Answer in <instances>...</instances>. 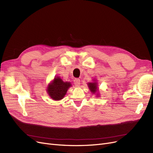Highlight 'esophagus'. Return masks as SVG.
I'll return each mask as SVG.
<instances>
[{
  "instance_id": "esophagus-1",
  "label": "esophagus",
  "mask_w": 153,
  "mask_h": 153,
  "mask_svg": "<svg viewBox=\"0 0 153 153\" xmlns=\"http://www.w3.org/2000/svg\"><path fill=\"white\" fill-rule=\"evenodd\" d=\"M74 84L76 86H78L80 84V80L79 78H75V80H74Z\"/></svg>"
}]
</instances>
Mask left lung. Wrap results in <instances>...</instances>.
Listing matches in <instances>:
<instances>
[{
	"label": "left lung",
	"instance_id": "obj_1",
	"mask_svg": "<svg viewBox=\"0 0 153 153\" xmlns=\"http://www.w3.org/2000/svg\"><path fill=\"white\" fill-rule=\"evenodd\" d=\"M88 85H89V88L92 93H95V92L97 91V90H98V89H97L96 83H91L90 82L88 84Z\"/></svg>",
	"mask_w": 153,
	"mask_h": 153
}]
</instances>
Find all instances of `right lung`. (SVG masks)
Here are the masks:
<instances>
[{
    "mask_svg": "<svg viewBox=\"0 0 153 153\" xmlns=\"http://www.w3.org/2000/svg\"><path fill=\"white\" fill-rule=\"evenodd\" d=\"M71 85L69 82L62 81L59 76L55 78L52 84H50L47 88L49 96L54 100H60L64 98L66 92Z\"/></svg>",
    "mask_w": 153,
    "mask_h": 153,
    "instance_id": "add662e5",
    "label": "right lung"
}]
</instances>
